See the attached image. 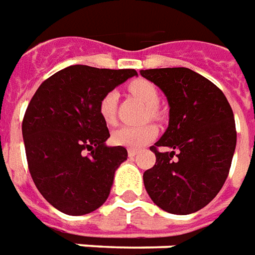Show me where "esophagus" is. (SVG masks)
Returning <instances> with one entry per match:
<instances>
[{
	"mask_svg": "<svg viewBox=\"0 0 255 255\" xmlns=\"http://www.w3.org/2000/svg\"><path fill=\"white\" fill-rule=\"evenodd\" d=\"M128 155L133 158V156H136L137 155V149H128Z\"/></svg>",
	"mask_w": 255,
	"mask_h": 255,
	"instance_id": "esophagus-1",
	"label": "esophagus"
}]
</instances>
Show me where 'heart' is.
Listing matches in <instances>:
<instances>
[{
	"mask_svg": "<svg viewBox=\"0 0 255 255\" xmlns=\"http://www.w3.org/2000/svg\"><path fill=\"white\" fill-rule=\"evenodd\" d=\"M129 90L142 102L147 104L148 113L152 118H158V104H159V90L147 79H134L129 84ZM117 103H118V92L110 90L103 96L99 103V114L107 125H114L117 121ZM158 134V130L153 125H142V126H121L114 130L111 140L117 145L137 149L144 147L145 144L152 141Z\"/></svg>",
	"mask_w": 255,
	"mask_h": 255,
	"instance_id": "1",
	"label": "heart"
}]
</instances>
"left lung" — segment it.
Returning <instances> with one entry per match:
<instances>
[{"instance_id":"left-lung-1","label":"left lung","mask_w":255,"mask_h":255,"mask_svg":"<svg viewBox=\"0 0 255 255\" xmlns=\"http://www.w3.org/2000/svg\"><path fill=\"white\" fill-rule=\"evenodd\" d=\"M140 74L165 93L170 107L167 129L149 148L156 162L144 171L145 189L162 210L195 213L216 198L228 177L236 147L232 108L216 85L185 67Z\"/></svg>"}]
</instances>
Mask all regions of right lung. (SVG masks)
<instances>
[{"label":"right lung","mask_w":255,"mask_h":255,"mask_svg":"<svg viewBox=\"0 0 255 255\" xmlns=\"http://www.w3.org/2000/svg\"><path fill=\"white\" fill-rule=\"evenodd\" d=\"M136 70L75 64L44 81L23 118L28 170L38 191L68 216H84L107 200L114 174L128 159L125 147H107L99 103Z\"/></svg>","instance_id":"1"}]
</instances>
